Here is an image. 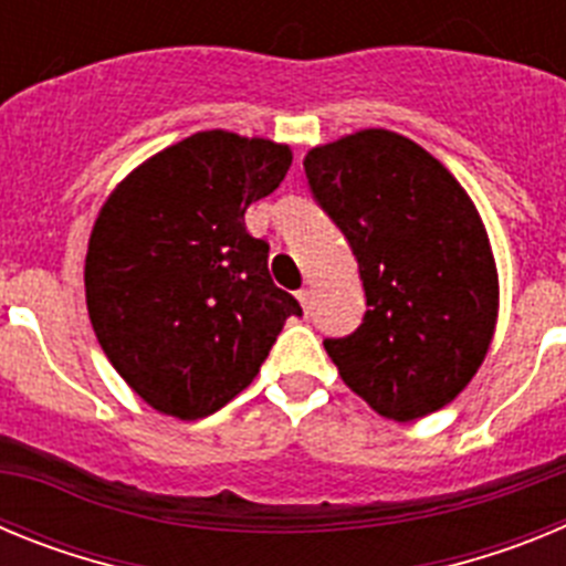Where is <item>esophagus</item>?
Wrapping results in <instances>:
<instances>
[{
	"instance_id": "1",
	"label": "esophagus",
	"mask_w": 566,
	"mask_h": 566,
	"mask_svg": "<svg viewBox=\"0 0 566 566\" xmlns=\"http://www.w3.org/2000/svg\"><path fill=\"white\" fill-rule=\"evenodd\" d=\"M297 300H300V306H303L308 312V300H312V292H308V289H300Z\"/></svg>"
}]
</instances>
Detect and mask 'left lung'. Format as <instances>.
Returning <instances> with one entry per match:
<instances>
[{
	"instance_id": "obj_1",
	"label": "left lung",
	"mask_w": 566,
	"mask_h": 566,
	"mask_svg": "<svg viewBox=\"0 0 566 566\" xmlns=\"http://www.w3.org/2000/svg\"><path fill=\"white\" fill-rule=\"evenodd\" d=\"M303 167L365 289L357 332L323 343L339 377L394 422L439 411L496 332V260L476 207L428 149L391 129L308 149Z\"/></svg>"
}]
</instances>
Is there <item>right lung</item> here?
<instances>
[{"instance_id":"right-lung-1","label":"right lung","mask_w":566,"mask_h":566,"mask_svg":"<svg viewBox=\"0 0 566 566\" xmlns=\"http://www.w3.org/2000/svg\"><path fill=\"white\" fill-rule=\"evenodd\" d=\"M292 149L227 129L195 133L124 178L84 260L87 312L113 368L158 413L203 419L258 377L297 300L247 232Z\"/></svg>"}]
</instances>
